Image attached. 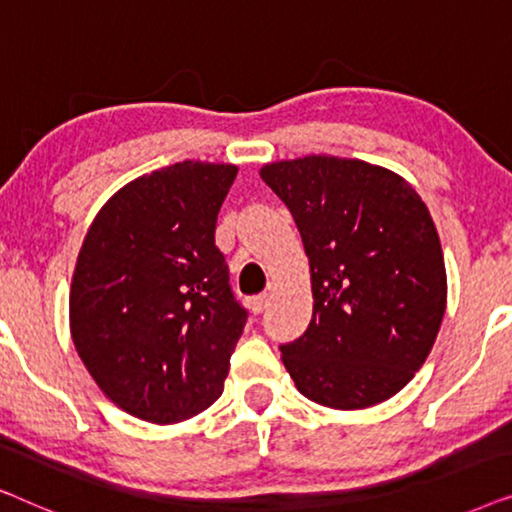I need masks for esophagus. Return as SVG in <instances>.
I'll list each match as a JSON object with an SVG mask.
<instances>
[{
	"mask_svg": "<svg viewBox=\"0 0 512 512\" xmlns=\"http://www.w3.org/2000/svg\"><path fill=\"white\" fill-rule=\"evenodd\" d=\"M268 305H270V293H258V296L249 298V310L254 314H261Z\"/></svg>",
	"mask_w": 512,
	"mask_h": 512,
	"instance_id": "obj_1",
	"label": "esophagus"
}]
</instances>
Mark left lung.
<instances>
[{
    "mask_svg": "<svg viewBox=\"0 0 512 512\" xmlns=\"http://www.w3.org/2000/svg\"><path fill=\"white\" fill-rule=\"evenodd\" d=\"M261 177L310 258L314 310L282 361L300 394L335 410L382 403L429 356L447 303L440 240L415 188L335 156L279 160Z\"/></svg>",
    "mask_w": 512,
    "mask_h": 512,
    "instance_id": "1",
    "label": "left lung"
}]
</instances>
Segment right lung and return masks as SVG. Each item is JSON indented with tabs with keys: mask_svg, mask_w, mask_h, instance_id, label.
I'll use <instances>...</instances> for the list:
<instances>
[{
	"mask_svg": "<svg viewBox=\"0 0 512 512\" xmlns=\"http://www.w3.org/2000/svg\"><path fill=\"white\" fill-rule=\"evenodd\" d=\"M235 165L184 160L123 186L76 258L69 328L83 366L118 408L172 424L223 391L247 310L214 244Z\"/></svg>",
	"mask_w": 512,
	"mask_h": 512,
	"instance_id": "1",
	"label": "right lung"
}]
</instances>
